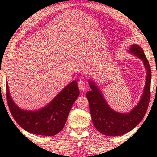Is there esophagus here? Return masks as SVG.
<instances>
[{
	"label": "esophagus",
	"instance_id": "1",
	"mask_svg": "<svg viewBox=\"0 0 157 157\" xmlns=\"http://www.w3.org/2000/svg\"><path fill=\"white\" fill-rule=\"evenodd\" d=\"M78 87L80 91H84L86 88V84L82 80L79 81L78 82Z\"/></svg>",
	"mask_w": 157,
	"mask_h": 157
}]
</instances>
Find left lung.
Segmentation results:
<instances>
[{
	"instance_id": "left-lung-1",
	"label": "left lung",
	"mask_w": 157,
	"mask_h": 157,
	"mask_svg": "<svg viewBox=\"0 0 157 157\" xmlns=\"http://www.w3.org/2000/svg\"><path fill=\"white\" fill-rule=\"evenodd\" d=\"M128 52L143 62L146 70V81L143 95L138 103L128 113H119L111 108L100 89L93 79L88 83L91 90L87 91L86 98L92 121L99 132L108 136H118L128 133L140 122L147 110L150 98L151 70L143 48L136 44L130 47Z\"/></svg>"
}]
</instances>
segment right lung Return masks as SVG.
<instances>
[{"mask_svg":"<svg viewBox=\"0 0 157 157\" xmlns=\"http://www.w3.org/2000/svg\"><path fill=\"white\" fill-rule=\"evenodd\" d=\"M6 96L11 114L17 124L29 133L53 136L60 132L75 101L79 95L76 80L68 84L43 108L36 110H24L14 103L6 82Z\"/></svg>","mask_w":157,"mask_h":157,"instance_id":"obj_1","label":"right lung"}]
</instances>
